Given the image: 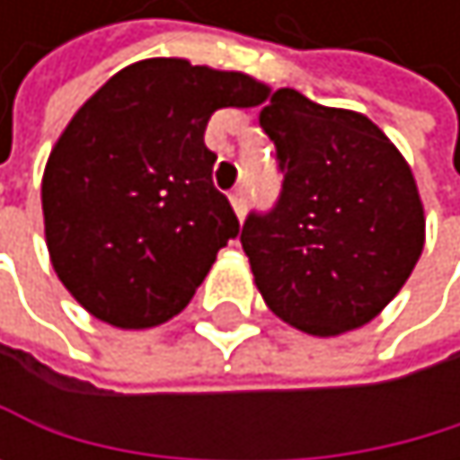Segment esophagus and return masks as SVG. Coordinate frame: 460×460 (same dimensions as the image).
Masks as SVG:
<instances>
[{"mask_svg": "<svg viewBox=\"0 0 460 460\" xmlns=\"http://www.w3.org/2000/svg\"><path fill=\"white\" fill-rule=\"evenodd\" d=\"M232 207H234V215L243 220V217H245V209H248V199H245V192H243V190L232 192Z\"/></svg>", "mask_w": 460, "mask_h": 460, "instance_id": "obj_1", "label": "esophagus"}]
</instances>
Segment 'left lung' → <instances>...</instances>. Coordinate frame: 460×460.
<instances>
[{
	"label": "left lung",
	"instance_id": "1",
	"mask_svg": "<svg viewBox=\"0 0 460 460\" xmlns=\"http://www.w3.org/2000/svg\"><path fill=\"white\" fill-rule=\"evenodd\" d=\"M284 173L268 215H248L243 251L276 317L340 337L378 317L425 245V209L397 146L361 112L281 87L259 112Z\"/></svg>",
	"mask_w": 460,
	"mask_h": 460
}]
</instances>
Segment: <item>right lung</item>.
<instances>
[{
  "instance_id": "add662e5",
  "label": "right lung",
  "mask_w": 460,
  "mask_h": 460,
  "mask_svg": "<svg viewBox=\"0 0 460 460\" xmlns=\"http://www.w3.org/2000/svg\"><path fill=\"white\" fill-rule=\"evenodd\" d=\"M243 71L151 58L120 68L58 137L40 201L51 268L96 320L143 331L176 317L240 220L204 146L223 107H256Z\"/></svg>"
}]
</instances>
